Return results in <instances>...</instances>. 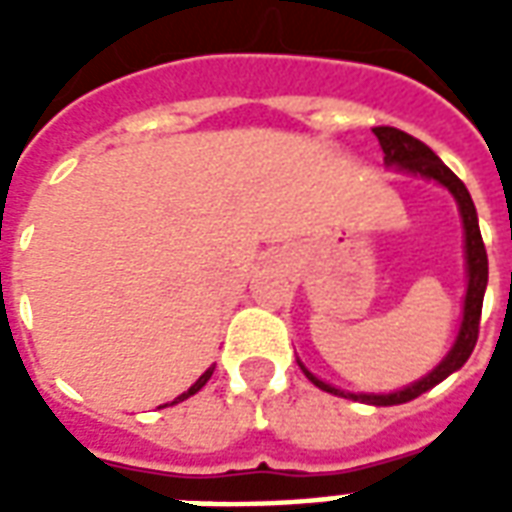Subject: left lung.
Masks as SVG:
<instances>
[{"instance_id": "8db88e82", "label": "left lung", "mask_w": 512, "mask_h": 512, "mask_svg": "<svg viewBox=\"0 0 512 512\" xmlns=\"http://www.w3.org/2000/svg\"><path fill=\"white\" fill-rule=\"evenodd\" d=\"M373 134L378 136V145L384 150V161L389 167H400L414 172V175H422V178L439 180L441 186H447L452 191V197L458 200V208H461L463 216V230H466V268H469V288H466V304H463V323L461 332H458V340L452 345V351L444 356L433 373L417 381V384L406 386L400 392H392V395H351V392H340L334 386L323 384L321 378H315L310 370H304V376L310 378L312 384L321 386L332 395L351 397V400H365L370 406H397V403H408L414 400L422 392H428L433 386L444 381V378L455 373L458 367L466 365V359L472 356L474 345H477V334H480V315H483V296L485 285H488V255H485L483 235H480V224H477V211H474V202L469 197V191L463 186V180L452 172L444 161H441L433 150H430L425 142H419L417 136L406 134L400 128L392 126H378L373 128Z\"/></svg>"}]
</instances>
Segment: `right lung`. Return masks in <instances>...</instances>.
Returning <instances> with one entry per match:
<instances>
[{"mask_svg": "<svg viewBox=\"0 0 512 512\" xmlns=\"http://www.w3.org/2000/svg\"><path fill=\"white\" fill-rule=\"evenodd\" d=\"M213 367H216V365H213ZM213 367H208V370H205V373H202V376L197 378V381H194V384L189 386V392H183V395H180L178 400H186V397H191V395H194V392H200L202 386L208 384V378L213 376ZM178 400H175V403H178Z\"/></svg>", "mask_w": 512, "mask_h": 512, "instance_id": "1", "label": "right lung"}]
</instances>
